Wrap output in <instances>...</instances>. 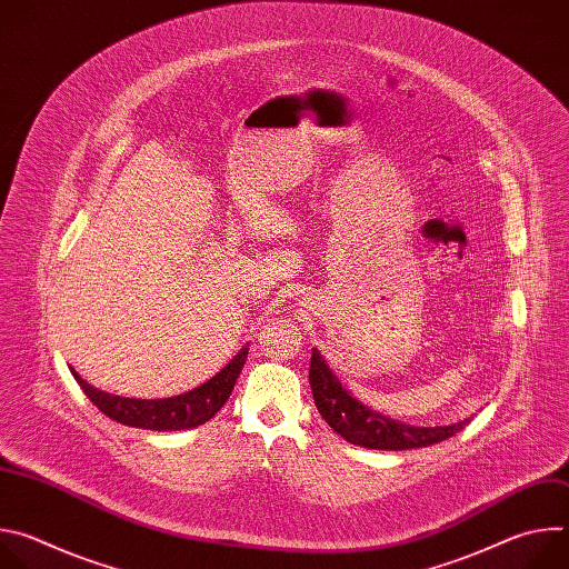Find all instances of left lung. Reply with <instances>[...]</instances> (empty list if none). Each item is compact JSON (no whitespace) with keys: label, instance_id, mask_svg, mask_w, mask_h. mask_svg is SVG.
Listing matches in <instances>:
<instances>
[{"label":"left lung","instance_id":"left-lung-1","mask_svg":"<svg viewBox=\"0 0 569 569\" xmlns=\"http://www.w3.org/2000/svg\"><path fill=\"white\" fill-rule=\"evenodd\" d=\"M310 389L321 419L327 421L349 443L373 448V450H410L439 443L455 437L468 421L437 428H415L396 423L382 415L371 412L358 402L329 369L327 360L317 349L310 356Z\"/></svg>","mask_w":569,"mask_h":569}]
</instances>
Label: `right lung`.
I'll return each instance as SVG.
<instances>
[{"mask_svg": "<svg viewBox=\"0 0 569 569\" xmlns=\"http://www.w3.org/2000/svg\"><path fill=\"white\" fill-rule=\"evenodd\" d=\"M246 360H248V347L240 349V353L220 373H216L209 382L200 385L198 389L173 396V398H157V400L112 396L101 389H94L76 371L71 373L80 385V389L86 391V396L112 421L130 428L164 432V430H189L207 423L227 402Z\"/></svg>", "mask_w": 569, "mask_h": 569, "instance_id": "add662e5", "label": "right lung"}]
</instances>
